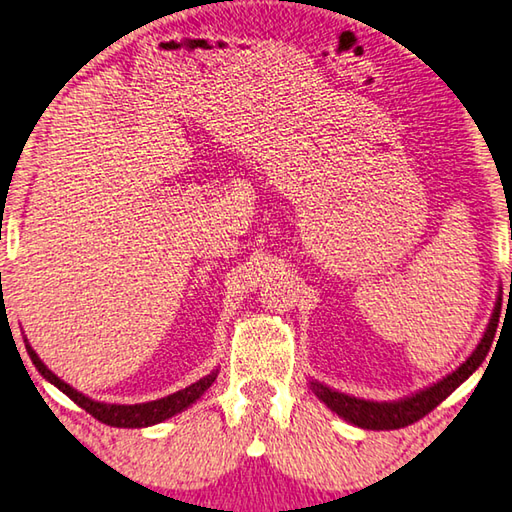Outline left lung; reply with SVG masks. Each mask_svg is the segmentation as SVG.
<instances>
[{
    "label": "left lung",
    "instance_id": "8db88e82",
    "mask_svg": "<svg viewBox=\"0 0 512 512\" xmlns=\"http://www.w3.org/2000/svg\"><path fill=\"white\" fill-rule=\"evenodd\" d=\"M499 311H501V300H497L495 314H492L488 329H485L481 343L476 345V350L467 357L463 366H458L452 375H447L443 381L433 384L424 391L415 393L413 397H406L400 402H370V400H357V397L345 395L339 391H332L318 381H311V391H314L320 400H323L329 409L339 413L343 420L357 424L361 429H372V431H386V429H402L409 427V424L418 422L424 415L431 413L436 406L447 400L463 381L472 375V372L481 366L485 354H488L492 339H495L497 323H499Z\"/></svg>",
    "mask_w": 512,
    "mask_h": 512
}]
</instances>
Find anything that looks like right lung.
I'll return each mask as SVG.
<instances>
[{"mask_svg": "<svg viewBox=\"0 0 512 512\" xmlns=\"http://www.w3.org/2000/svg\"><path fill=\"white\" fill-rule=\"evenodd\" d=\"M27 352H29L31 361H33V366L38 368L42 377L49 379L56 388H60V391H63L69 397V400H74L76 404L81 406V409L88 411L92 418H97L103 424H110V427L137 429V427H151V424H158L162 420H167V418H171V415H176L183 409H187L189 404H194L198 397H201L207 391V388L214 384V379H216V372H210V375L198 379L196 384L183 388V391L162 397V400L146 402V404H103V402L90 400V397H85L83 393L74 391V388L65 384L63 379H58L54 372H51L45 366V363L40 361V357L36 352H33L29 343H27Z\"/></svg>", "mask_w": 512, "mask_h": 512, "instance_id": "obj_1", "label": "right lung"}]
</instances>
